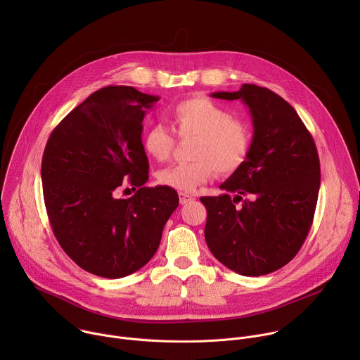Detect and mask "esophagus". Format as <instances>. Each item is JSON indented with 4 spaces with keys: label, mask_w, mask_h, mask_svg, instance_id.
<instances>
[{
    "label": "esophagus",
    "mask_w": 360,
    "mask_h": 360,
    "mask_svg": "<svg viewBox=\"0 0 360 360\" xmlns=\"http://www.w3.org/2000/svg\"><path fill=\"white\" fill-rule=\"evenodd\" d=\"M191 200H193V198L191 195H188L185 192H179V202H181V205H185V203H188Z\"/></svg>",
    "instance_id": "obj_1"
}]
</instances>
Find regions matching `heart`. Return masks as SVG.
<instances>
[{
	"label": "heart",
	"mask_w": 360,
	"mask_h": 360,
	"mask_svg": "<svg viewBox=\"0 0 360 360\" xmlns=\"http://www.w3.org/2000/svg\"><path fill=\"white\" fill-rule=\"evenodd\" d=\"M169 120L181 138L195 139L189 149L192 161L158 171L160 185L192 192L212 179L215 172L231 175L246 162L252 143L250 127L217 102L203 96L182 99L171 108ZM174 143V135L162 124L149 125L142 138L145 152L161 162L171 157Z\"/></svg>",
	"instance_id": "obj_1"
}]
</instances>
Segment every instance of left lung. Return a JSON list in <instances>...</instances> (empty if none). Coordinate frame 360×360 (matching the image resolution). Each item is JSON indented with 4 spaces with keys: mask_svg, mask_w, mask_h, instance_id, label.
Returning a JSON list of instances; mask_svg holds the SVG:
<instances>
[{
    "mask_svg": "<svg viewBox=\"0 0 360 360\" xmlns=\"http://www.w3.org/2000/svg\"><path fill=\"white\" fill-rule=\"evenodd\" d=\"M212 96L243 102L253 138L246 162L219 186L226 192L200 198L205 240L233 272L266 275L290 262L309 233L321 186L316 145L293 107L268 88L243 84Z\"/></svg>",
    "mask_w": 360,
    "mask_h": 360,
    "instance_id": "1",
    "label": "left lung"
}]
</instances>
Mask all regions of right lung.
Segmentation results:
<instances>
[{
  "label": "right lung",
  "mask_w": 360,
  "mask_h": 360,
  "mask_svg": "<svg viewBox=\"0 0 360 360\" xmlns=\"http://www.w3.org/2000/svg\"><path fill=\"white\" fill-rule=\"evenodd\" d=\"M158 101L134 86L101 88L45 145L41 179L51 228L70 258L96 276L124 278L146 265L179 203L172 188L143 186L149 165L142 121ZM127 184L137 192L118 200Z\"/></svg>",
  "instance_id": "right-lung-1"
}]
</instances>
